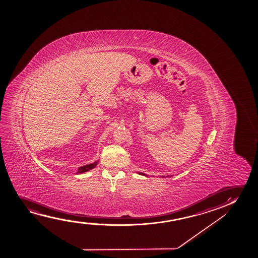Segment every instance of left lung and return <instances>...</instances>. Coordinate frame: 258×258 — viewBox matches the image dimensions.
<instances>
[{
	"label": "left lung",
	"mask_w": 258,
	"mask_h": 258,
	"mask_svg": "<svg viewBox=\"0 0 258 258\" xmlns=\"http://www.w3.org/2000/svg\"><path fill=\"white\" fill-rule=\"evenodd\" d=\"M139 173V174H142V175H145V174H144V173Z\"/></svg>",
	"instance_id": "obj_1"
}]
</instances>
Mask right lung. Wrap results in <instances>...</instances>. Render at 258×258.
<instances>
[{
    "instance_id": "add662e5",
    "label": "right lung",
    "mask_w": 258,
    "mask_h": 258,
    "mask_svg": "<svg viewBox=\"0 0 258 258\" xmlns=\"http://www.w3.org/2000/svg\"><path fill=\"white\" fill-rule=\"evenodd\" d=\"M97 164H98V161H95V162L92 163V164H90V165H86V166H81V167H79V168H78V173H85V172H87V171H89V170L94 168V167L97 166Z\"/></svg>"
}]
</instances>
